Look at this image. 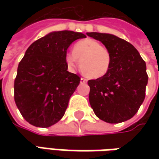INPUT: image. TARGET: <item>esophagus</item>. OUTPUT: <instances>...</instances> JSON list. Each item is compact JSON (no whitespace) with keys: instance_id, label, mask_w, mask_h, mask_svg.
<instances>
[{"instance_id":"1","label":"esophagus","mask_w":159,"mask_h":159,"mask_svg":"<svg viewBox=\"0 0 159 159\" xmlns=\"http://www.w3.org/2000/svg\"><path fill=\"white\" fill-rule=\"evenodd\" d=\"M88 81L86 79H84V78H80V83H86Z\"/></svg>"}]
</instances>
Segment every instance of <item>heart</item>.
<instances>
[{
	"mask_svg": "<svg viewBox=\"0 0 159 159\" xmlns=\"http://www.w3.org/2000/svg\"><path fill=\"white\" fill-rule=\"evenodd\" d=\"M65 63L70 70L79 65L85 75L91 79H100L105 76L111 68V54L93 39H84L78 41L73 47L72 53L65 55Z\"/></svg>",
	"mask_w": 159,
	"mask_h": 159,
	"instance_id": "obj_1",
	"label": "heart"
}]
</instances>
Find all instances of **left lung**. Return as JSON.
Masks as SVG:
<instances>
[{"mask_svg":"<svg viewBox=\"0 0 159 159\" xmlns=\"http://www.w3.org/2000/svg\"><path fill=\"white\" fill-rule=\"evenodd\" d=\"M87 35L101 41L111 54L106 75L88 82L90 105L95 115L107 123L126 121L135 115L144 101L148 84L146 64L126 40L110 34Z\"/></svg>","mask_w":159,"mask_h":159,"instance_id":"1","label":"left lung"}]
</instances>
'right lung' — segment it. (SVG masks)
Masks as SVG:
<instances>
[{
    "mask_svg": "<svg viewBox=\"0 0 159 159\" xmlns=\"http://www.w3.org/2000/svg\"><path fill=\"white\" fill-rule=\"evenodd\" d=\"M86 37L72 31L51 32L25 51L17 67L14 98L31 125L49 127L63 118L80 81L78 75L67 70L65 55L74 40Z\"/></svg>",
    "mask_w": 159,
    "mask_h": 159,
    "instance_id": "1",
    "label": "right lung"
}]
</instances>
